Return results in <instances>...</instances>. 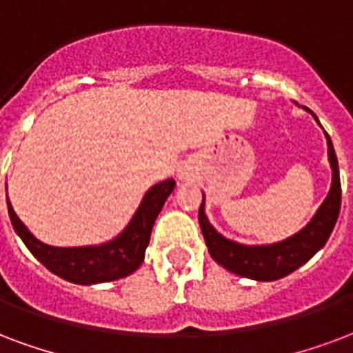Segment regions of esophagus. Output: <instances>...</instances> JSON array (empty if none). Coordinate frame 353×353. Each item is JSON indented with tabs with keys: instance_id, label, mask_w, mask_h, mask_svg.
Here are the masks:
<instances>
[{
	"instance_id": "34e87169",
	"label": "esophagus",
	"mask_w": 353,
	"mask_h": 353,
	"mask_svg": "<svg viewBox=\"0 0 353 353\" xmlns=\"http://www.w3.org/2000/svg\"><path fill=\"white\" fill-rule=\"evenodd\" d=\"M180 176H184V173H182V171H180Z\"/></svg>"
}]
</instances>
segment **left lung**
I'll return each instance as SVG.
<instances>
[{"instance_id":"obj_1","label":"left lung","mask_w":353,"mask_h":353,"mask_svg":"<svg viewBox=\"0 0 353 353\" xmlns=\"http://www.w3.org/2000/svg\"><path fill=\"white\" fill-rule=\"evenodd\" d=\"M312 117L316 119L314 113ZM325 139H327V156L331 165L330 193L311 221L287 240L266 243V245H243L225 238L208 221L205 214V197H203V205L199 208V225L203 230L208 253L219 266L248 279L277 281L292 274L299 266H303L324 248L341 212V179H339L337 154L327 134Z\"/></svg>"}]
</instances>
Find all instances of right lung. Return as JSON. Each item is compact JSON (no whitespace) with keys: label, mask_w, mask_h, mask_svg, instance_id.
Returning <instances> with one entry per match:
<instances>
[{"label":"right lung","mask_w":353,"mask_h":353,"mask_svg":"<svg viewBox=\"0 0 353 353\" xmlns=\"http://www.w3.org/2000/svg\"><path fill=\"white\" fill-rule=\"evenodd\" d=\"M174 186L176 182L173 179L154 184L145 193L141 205L137 206L136 214L132 216L123 232L100 245H81V248L48 245L37 240L28 227L20 221V217L12 210L9 197H7V208L16 234L22 238L26 248L33 253L37 261L42 262L52 274L61 279L70 281L74 285H97V283L123 279L141 266L156 217Z\"/></svg>","instance_id":"obj_1"}]
</instances>
